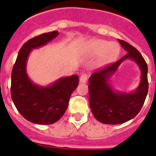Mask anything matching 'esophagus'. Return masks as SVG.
I'll list each match as a JSON object with an SVG mask.
<instances>
[{"mask_svg": "<svg viewBox=\"0 0 156 156\" xmlns=\"http://www.w3.org/2000/svg\"><path fill=\"white\" fill-rule=\"evenodd\" d=\"M87 80V74L86 73H83L81 74L80 78H79V83H86Z\"/></svg>", "mask_w": 156, "mask_h": 156, "instance_id": "34e87169", "label": "esophagus"}]
</instances>
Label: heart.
<instances>
[{"label": "heart", "instance_id": "b5f03b06", "mask_svg": "<svg viewBox=\"0 0 156 156\" xmlns=\"http://www.w3.org/2000/svg\"><path fill=\"white\" fill-rule=\"evenodd\" d=\"M83 52L86 56L94 58L99 56V66L109 65L116 61L120 54V47L115 43H110L102 39L89 40L84 46Z\"/></svg>", "mask_w": 156, "mask_h": 156}]
</instances>
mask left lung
Segmentation results:
<instances>
[{"label":"left lung","instance_id":"obj_1","mask_svg":"<svg viewBox=\"0 0 156 156\" xmlns=\"http://www.w3.org/2000/svg\"><path fill=\"white\" fill-rule=\"evenodd\" d=\"M127 53L104 69L95 72L89 78V104L95 119L101 123L117 125L135 117L140 112L148 92L147 65L135 48L124 40H118ZM131 59L141 71L140 83L135 91L126 93L115 89L111 77L124 60Z\"/></svg>","mask_w":156,"mask_h":156}]
</instances>
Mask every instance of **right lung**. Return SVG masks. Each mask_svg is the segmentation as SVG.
<instances>
[{
  "label": "right lung",
  "mask_w": 156,
  "mask_h": 156,
  "mask_svg": "<svg viewBox=\"0 0 156 156\" xmlns=\"http://www.w3.org/2000/svg\"><path fill=\"white\" fill-rule=\"evenodd\" d=\"M58 35L57 30H53L27 41L19 50L12 70V100L21 115L32 123L50 125L60 120L78 85V75L60 78L48 86L33 83L27 75V63L31 51L45 46Z\"/></svg>",
  "instance_id": "1"
}]
</instances>
